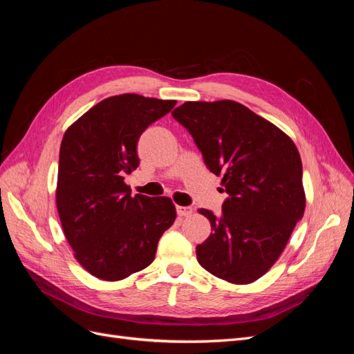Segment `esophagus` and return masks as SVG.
I'll list each match as a JSON object with an SVG mask.
<instances>
[{
	"label": "esophagus",
	"mask_w": 354,
	"mask_h": 354,
	"mask_svg": "<svg viewBox=\"0 0 354 354\" xmlns=\"http://www.w3.org/2000/svg\"><path fill=\"white\" fill-rule=\"evenodd\" d=\"M192 212H194V209H192L190 207H177L178 217H189V216H192Z\"/></svg>",
	"instance_id": "1"
}]
</instances>
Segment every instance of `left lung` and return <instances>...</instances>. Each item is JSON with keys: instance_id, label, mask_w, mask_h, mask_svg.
<instances>
[{"instance_id": "1", "label": "left lung", "mask_w": 354, "mask_h": 354, "mask_svg": "<svg viewBox=\"0 0 354 354\" xmlns=\"http://www.w3.org/2000/svg\"><path fill=\"white\" fill-rule=\"evenodd\" d=\"M173 116L229 195L220 217L199 209L212 233L196 246L198 261L220 279L251 283L279 259L303 218L298 149L276 125L233 100L186 102Z\"/></svg>"}]
</instances>
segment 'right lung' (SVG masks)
Segmentation results:
<instances>
[{
    "label": "right lung",
    "instance_id": "add662e5",
    "mask_svg": "<svg viewBox=\"0 0 354 354\" xmlns=\"http://www.w3.org/2000/svg\"><path fill=\"white\" fill-rule=\"evenodd\" d=\"M176 100L138 94L108 97L85 112L63 136L56 203L63 232L85 270L121 281L155 259L176 207L165 196L131 195L124 183L140 164L137 142Z\"/></svg>",
    "mask_w": 354,
    "mask_h": 354
}]
</instances>
